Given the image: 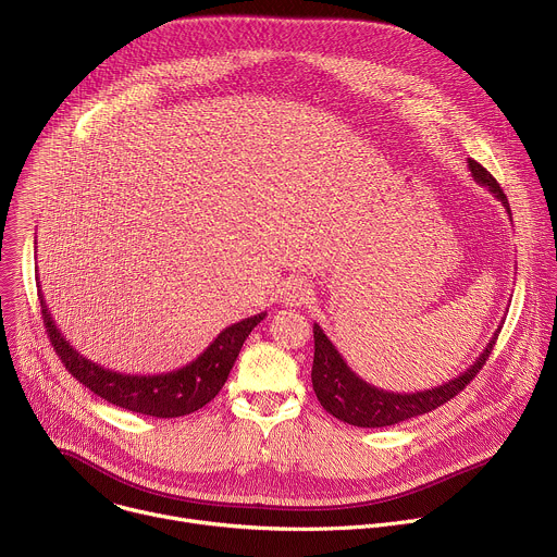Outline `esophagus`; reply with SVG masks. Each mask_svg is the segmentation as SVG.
Listing matches in <instances>:
<instances>
[{"mask_svg": "<svg viewBox=\"0 0 557 557\" xmlns=\"http://www.w3.org/2000/svg\"><path fill=\"white\" fill-rule=\"evenodd\" d=\"M312 290H310V284L304 280V277H288L284 282V288H282V301L286 306H301L310 299Z\"/></svg>", "mask_w": 557, "mask_h": 557, "instance_id": "obj_1", "label": "esophagus"}]
</instances>
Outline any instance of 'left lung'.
I'll return each instance as SVG.
<instances>
[{
	"mask_svg": "<svg viewBox=\"0 0 557 557\" xmlns=\"http://www.w3.org/2000/svg\"><path fill=\"white\" fill-rule=\"evenodd\" d=\"M469 170L473 181L487 187V191H492L503 202V207L511 218L509 200L500 189V185L496 183V178L483 165L471 161V158H469ZM498 333H500V326L490 339V344L485 346V350L481 352V357L475 359L462 374L432 389L401 394V392H387L366 383L359 374L350 370V366L344 361V357L333 346V342L324 335L320 324H312V337H314V359H312V372H310L312 389L317 394V399H320V404L324 406V410L335 419L357 428H387L394 423L421 417L425 412H432L443 404H447L449 399H454V396L462 392L465 385L481 372V368L485 366V361L494 350Z\"/></svg>",
	"mask_w": 557,
	"mask_h": 557,
	"instance_id": "left-lung-1",
	"label": "left lung"
}]
</instances>
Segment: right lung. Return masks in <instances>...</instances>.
I'll use <instances>...</instances> for the list:
<instances>
[{"label": "right lung", "instance_id": "add662e5", "mask_svg": "<svg viewBox=\"0 0 557 557\" xmlns=\"http://www.w3.org/2000/svg\"><path fill=\"white\" fill-rule=\"evenodd\" d=\"M39 301L48 337L65 370L108 404L156 419L185 417L207 406L222 389L251 331L267 317V312H258L224 329L198 359L178 370L161 374H123L90 361L72 348L48 312L41 288Z\"/></svg>", "mask_w": 557, "mask_h": 557}]
</instances>
